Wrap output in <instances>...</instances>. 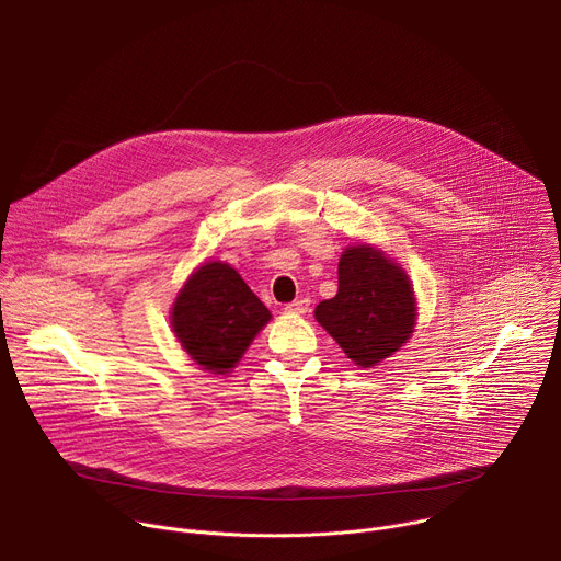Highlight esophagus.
Listing matches in <instances>:
<instances>
[{
	"label": "esophagus",
	"instance_id": "34e87169",
	"mask_svg": "<svg viewBox=\"0 0 561 561\" xmlns=\"http://www.w3.org/2000/svg\"><path fill=\"white\" fill-rule=\"evenodd\" d=\"M308 308H310V299H306V297H299V299L286 304V310H288V312H297V314L308 312Z\"/></svg>",
	"mask_w": 561,
	"mask_h": 561
}]
</instances>
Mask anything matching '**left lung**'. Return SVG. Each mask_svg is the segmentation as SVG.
Segmentation results:
<instances>
[{"mask_svg": "<svg viewBox=\"0 0 561 561\" xmlns=\"http://www.w3.org/2000/svg\"><path fill=\"white\" fill-rule=\"evenodd\" d=\"M340 288L319 301L317 322L362 368L377 366L411 340L417 301L404 268L370 244L348 247L340 257Z\"/></svg>", "mask_w": 561, "mask_h": 561, "instance_id": "1", "label": "left lung"}]
</instances>
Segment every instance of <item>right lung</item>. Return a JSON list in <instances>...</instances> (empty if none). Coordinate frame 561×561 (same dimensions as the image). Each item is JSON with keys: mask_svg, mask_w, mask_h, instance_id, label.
Listing matches in <instances>:
<instances>
[{"mask_svg": "<svg viewBox=\"0 0 561 561\" xmlns=\"http://www.w3.org/2000/svg\"><path fill=\"white\" fill-rule=\"evenodd\" d=\"M271 310L221 262L202 264L180 290L171 327L182 348L204 370L224 375L242 359Z\"/></svg>", "mask_w": 561, "mask_h": 561, "instance_id": "right-lung-1", "label": "right lung"}]
</instances>
